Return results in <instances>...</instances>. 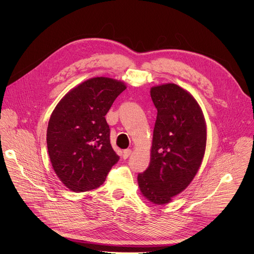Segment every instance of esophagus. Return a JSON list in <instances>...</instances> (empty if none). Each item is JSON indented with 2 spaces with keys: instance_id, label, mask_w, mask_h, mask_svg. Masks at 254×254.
I'll use <instances>...</instances> for the list:
<instances>
[{
  "instance_id": "esophagus-1",
  "label": "esophagus",
  "mask_w": 254,
  "mask_h": 254,
  "mask_svg": "<svg viewBox=\"0 0 254 254\" xmlns=\"http://www.w3.org/2000/svg\"><path fill=\"white\" fill-rule=\"evenodd\" d=\"M130 154H131V150H130V149L125 150V151H124V154H123V158L126 160V159H127V158L129 157Z\"/></svg>"
}]
</instances>
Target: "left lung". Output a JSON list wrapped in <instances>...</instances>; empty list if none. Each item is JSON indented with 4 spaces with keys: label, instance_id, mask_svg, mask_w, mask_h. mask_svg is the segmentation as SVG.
Listing matches in <instances>:
<instances>
[{
    "label": "left lung",
    "instance_id": "1",
    "mask_svg": "<svg viewBox=\"0 0 254 254\" xmlns=\"http://www.w3.org/2000/svg\"><path fill=\"white\" fill-rule=\"evenodd\" d=\"M158 111L148 169L137 175L142 196L157 205L170 203L196 176L206 149V123L193 95L174 83L151 88Z\"/></svg>",
    "mask_w": 254,
    "mask_h": 254
}]
</instances>
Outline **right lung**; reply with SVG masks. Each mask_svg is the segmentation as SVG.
Returning <instances> with one entry per match:
<instances>
[{"label": "right lung", "instance_id": "obj_1", "mask_svg": "<svg viewBox=\"0 0 254 254\" xmlns=\"http://www.w3.org/2000/svg\"><path fill=\"white\" fill-rule=\"evenodd\" d=\"M126 88L120 80L93 77L68 91L54 108L47 128L48 154L55 174L69 190L98 188L118 163L104 117Z\"/></svg>", "mask_w": 254, "mask_h": 254}]
</instances>
